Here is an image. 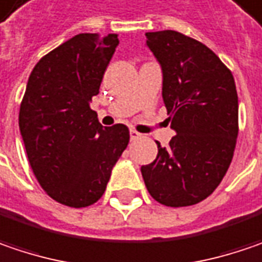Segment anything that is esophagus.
I'll list each match as a JSON object with an SVG mask.
<instances>
[{
	"mask_svg": "<svg viewBox=\"0 0 262 262\" xmlns=\"http://www.w3.org/2000/svg\"><path fill=\"white\" fill-rule=\"evenodd\" d=\"M129 137H131V141H136L138 138H141V134L137 133L136 129H129Z\"/></svg>",
	"mask_w": 262,
	"mask_h": 262,
	"instance_id": "obj_1",
	"label": "esophagus"
}]
</instances>
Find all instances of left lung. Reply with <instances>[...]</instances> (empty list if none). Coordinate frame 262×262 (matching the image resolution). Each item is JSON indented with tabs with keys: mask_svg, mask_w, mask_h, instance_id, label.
<instances>
[{
	"mask_svg": "<svg viewBox=\"0 0 262 262\" xmlns=\"http://www.w3.org/2000/svg\"><path fill=\"white\" fill-rule=\"evenodd\" d=\"M162 69V98L176 136L141 166L150 196L165 206L206 199L229 169L239 133L234 78L212 50L176 31L146 33Z\"/></svg>",
	"mask_w": 262,
	"mask_h": 262,
	"instance_id": "left-lung-1",
	"label": "left lung"
}]
</instances>
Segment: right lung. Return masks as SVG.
Wrapping results in <instances>:
<instances>
[{"label": "right lung", "instance_id": "obj_1", "mask_svg": "<svg viewBox=\"0 0 262 262\" xmlns=\"http://www.w3.org/2000/svg\"><path fill=\"white\" fill-rule=\"evenodd\" d=\"M118 44L116 33L75 35L36 63L20 104L33 174L50 198L71 208L103 196L129 141L124 124L104 128L90 107Z\"/></svg>", "mask_w": 262, "mask_h": 262}]
</instances>
